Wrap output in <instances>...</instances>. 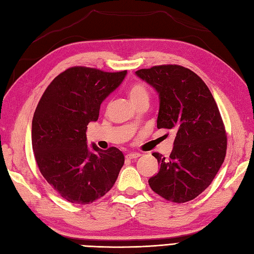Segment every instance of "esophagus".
I'll return each instance as SVG.
<instances>
[{
    "label": "esophagus",
    "instance_id": "obj_1",
    "mask_svg": "<svg viewBox=\"0 0 254 254\" xmlns=\"http://www.w3.org/2000/svg\"><path fill=\"white\" fill-rule=\"evenodd\" d=\"M140 157V154H138V152H133V154H128L126 156V158L128 160H131V159H136V158Z\"/></svg>",
    "mask_w": 254,
    "mask_h": 254
}]
</instances>
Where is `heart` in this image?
<instances>
[{"mask_svg":"<svg viewBox=\"0 0 254 254\" xmlns=\"http://www.w3.org/2000/svg\"><path fill=\"white\" fill-rule=\"evenodd\" d=\"M129 99L131 103H135L137 100L140 99H148V92L146 87L141 84H133L130 88H129Z\"/></svg>","mask_w":254,"mask_h":254,"instance_id":"obj_1","label":"heart"}]
</instances>
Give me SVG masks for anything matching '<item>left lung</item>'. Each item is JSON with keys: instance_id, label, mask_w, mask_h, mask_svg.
Listing matches in <instances>:
<instances>
[{"instance_id": "1", "label": "left lung", "mask_w": 254, "mask_h": 254, "mask_svg": "<svg viewBox=\"0 0 254 254\" xmlns=\"http://www.w3.org/2000/svg\"><path fill=\"white\" fill-rule=\"evenodd\" d=\"M136 75L159 96L157 128L177 131L168 159L152 154L160 169L148 183L169 201H190L212 183L226 157L227 136L216 100L203 80L183 66H154Z\"/></svg>"}]
</instances>
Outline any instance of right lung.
<instances>
[{
    "instance_id": "right-lung-1",
    "label": "right lung",
    "mask_w": 254,
    "mask_h": 254,
    "mask_svg": "<svg viewBox=\"0 0 254 254\" xmlns=\"http://www.w3.org/2000/svg\"><path fill=\"white\" fill-rule=\"evenodd\" d=\"M126 75L70 67L53 79L38 102L32 122L35 160L47 183L71 203L88 204L106 194L124 166L118 148H89L86 130Z\"/></svg>"
}]
</instances>
